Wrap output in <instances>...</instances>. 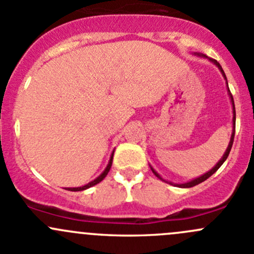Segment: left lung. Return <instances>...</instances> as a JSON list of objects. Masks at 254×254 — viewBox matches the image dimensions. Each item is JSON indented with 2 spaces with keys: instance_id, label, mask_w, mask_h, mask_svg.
<instances>
[{
  "instance_id": "8db88e82",
  "label": "left lung",
  "mask_w": 254,
  "mask_h": 254,
  "mask_svg": "<svg viewBox=\"0 0 254 254\" xmlns=\"http://www.w3.org/2000/svg\"><path fill=\"white\" fill-rule=\"evenodd\" d=\"M194 55H196V56H200V58H204V59H207V60H209L210 63H212V64H214V65L216 66V67L219 68V70H220V72H221V75L224 76L225 81H226V84H227V94H229V97H230V102H231V106H232V114H234V117H232V132H231V137H230V142H229V146H227L226 151H225V153H224V155H222V157L220 158V160H219V162H217L216 165H215L214 167L211 168V170H210V171H207L206 173H204V175H201V176L196 177V178L191 179V181H188V182H186V183H172V182H168V181H166V179H163L162 177L160 176V173H157V172H156V170H155V168H153L152 166L150 165V168H151V171H152V172H153V175H155L156 177H157L158 179H161V181H162V182H166V183H168V184H172V186H175V187H179V188H190V187H194V186H196V184H199V183H201V182L206 181V179L209 178L210 176H212V175H214V173L216 172V171L219 170L220 167H221V166H222V163H224L225 161H226V158L229 157V153H230V151H231L232 143H234V137H235V125H236V111H235V103H234V98H232V94H231V92H230V89H229V83H227V78H226V75H225V72H224V70H222L221 65H220V64L217 63L216 60H212V59L207 58V56H206V55H204V54H200V53H194Z\"/></svg>"
}]
</instances>
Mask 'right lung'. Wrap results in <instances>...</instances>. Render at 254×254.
Returning a JSON list of instances; mask_svg holds the SVG:
<instances>
[{"label":"right lung","mask_w":254,"mask_h":254,"mask_svg":"<svg viewBox=\"0 0 254 254\" xmlns=\"http://www.w3.org/2000/svg\"><path fill=\"white\" fill-rule=\"evenodd\" d=\"M113 156H114V150H113V152H112V155H111V158H109V162H108V165H107V167L104 168L103 172H102L101 175L97 177V178H94L93 181H91V182H89V183L84 184V186H82V187H75V188H65V189H67V190H71V191H81V190H86V189H88V188H91V187H93V186H96V184H98L99 182L103 181V179L106 178V176L108 175L109 170H111V167H112V163H113Z\"/></svg>","instance_id":"1"}]
</instances>
